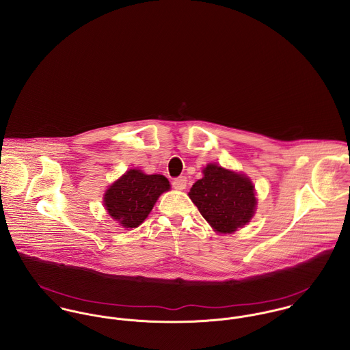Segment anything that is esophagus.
<instances>
[{"label": "esophagus", "mask_w": 350, "mask_h": 350, "mask_svg": "<svg viewBox=\"0 0 350 350\" xmlns=\"http://www.w3.org/2000/svg\"><path fill=\"white\" fill-rule=\"evenodd\" d=\"M186 186H187V179L185 176H179L172 180V187L175 190H185Z\"/></svg>", "instance_id": "esophagus-1"}]
</instances>
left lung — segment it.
<instances>
[{"instance_id": "obj_1", "label": "left lung", "mask_w": 350, "mask_h": 350, "mask_svg": "<svg viewBox=\"0 0 350 350\" xmlns=\"http://www.w3.org/2000/svg\"><path fill=\"white\" fill-rule=\"evenodd\" d=\"M189 197L210 226L225 234L250 222L257 203L248 176L217 164L204 167L203 178L193 185Z\"/></svg>"}]
</instances>
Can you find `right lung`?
<instances>
[{
	"instance_id": "right-lung-1",
	"label": "right lung",
	"mask_w": 350,
	"mask_h": 350,
	"mask_svg": "<svg viewBox=\"0 0 350 350\" xmlns=\"http://www.w3.org/2000/svg\"><path fill=\"white\" fill-rule=\"evenodd\" d=\"M170 190L163 175H147L129 170L105 193L103 203L109 215L124 228H137L148 217L157 198Z\"/></svg>"
}]
</instances>
